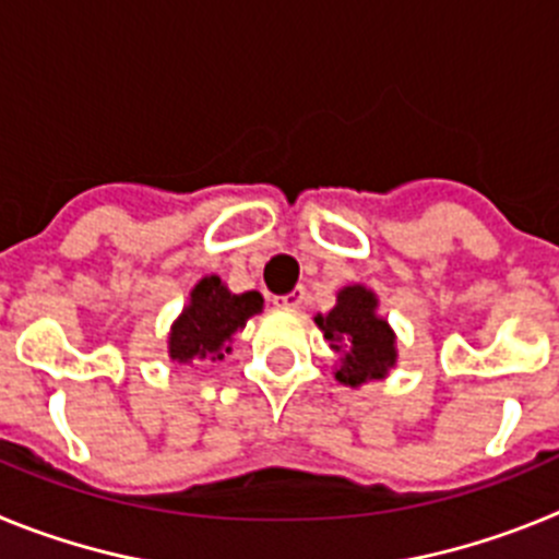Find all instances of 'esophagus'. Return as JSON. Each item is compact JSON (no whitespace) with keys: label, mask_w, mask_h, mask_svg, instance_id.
I'll use <instances>...</instances> for the list:
<instances>
[{"label":"esophagus","mask_w":559,"mask_h":559,"mask_svg":"<svg viewBox=\"0 0 559 559\" xmlns=\"http://www.w3.org/2000/svg\"><path fill=\"white\" fill-rule=\"evenodd\" d=\"M302 302H305V290H302V288H294V290H290V294L274 296V305H276V308H285V310L302 308Z\"/></svg>","instance_id":"34e87169"}]
</instances>
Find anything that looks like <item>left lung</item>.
Wrapping results in <instances>:
<instances>
[{"label":"left lung","mask_w":559,"mask_h":559,"mask_svg":"<svg viewBox=\"0 0 559 559\" xmlns=\"http://www.w3.org/2000/svg\"><path fill=\"white\" fill-rule=\"evenodd\" d=\"M378 294L367 285L353 283L335 294L330 313H316L313 322L335 349V380L344 386H364L383 380L397 364V335L378 313Z\"/></svg>","instance_id":"1"}]
</instances>
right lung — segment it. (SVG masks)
Instances as JSON below:
<instances>
[{"instance_id":"obj_1","label":"right lung","mask_w":559,"mask_h":559,"mask_svg":"<svg viewBox=\"0 0 559 559\" xmlns=\"http://www.w3.org/2000/svg\"><path fill=\"white\" fill-rule=\"evenodd\" d=\"M257 313H263V296L257 290L231 294L218 274L201 276L185 310L170 324L167 355L176 364L221 360L231 349L235 333Z\"/></svg>"}]
</instances>
